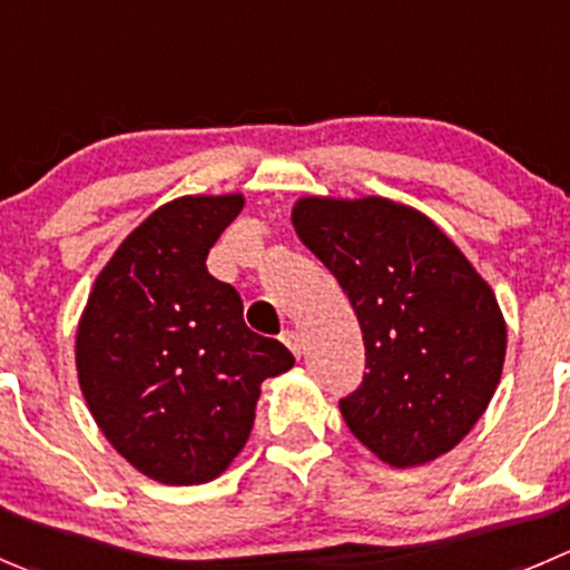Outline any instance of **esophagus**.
Segmentation results:
<instances>
[{"label": "esophagus", "mask_w": 570, "mask_h": 570, "mask_svg": "<svg viewBox=\"0 0 570 570\" xmlns=\"http://www.w3.org/2000/svg\"><path fill=\"white\" fill-rule=\"evenodd\" d=\"M284 345L289 347V351L295 353V356H301V353H303V336L297 334V331H286V334H284Z\"/></svg>", "instance_id": "34e87169"}]
</instances>
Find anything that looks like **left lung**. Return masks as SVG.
<instances>
[{
	"instance_id": "obj_1",
	"label": "left lung",
	"mask_w": 570,
	"mask_h": 570,
	"mask_svg": "<svg viewBox=\"0 0 570 570\" xmlns=\"http://www.w3.org/2000/svg\"><path fill=\"white\" fill-rule=\"evenodd\" d=\"M292 225L362 325L367 373L340 401L353 438L392 468L449 454L504 370L507 323L488 281L425 214L386 197H301Z\"/></svg>"
}]
</instances>
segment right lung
Here are the masks:
<instances>
[{"instance_id":"right-lung-1","label":"right lung","mask_w":570,"mask_h":570,"mask_svg":"<svg viewBox=\"0 0 570 570\" xmlns=\"http://www.w3.org/2000/svg\"><path fill=\"white\" fill-rule=\"evenodd\" d=\"M245 195L156 208L94 281L77 325L82 397L108 443L161 484H206L250 438L264 379L295 356L253 334L242 297L206 267Z\"/></svg>"}]
</instances>
